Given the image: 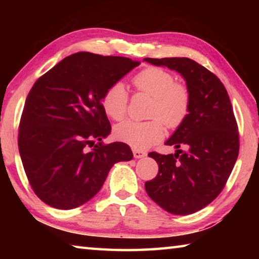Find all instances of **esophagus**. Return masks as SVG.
<instances>
[{
	"label": "esophagus",
	"instance_id": "obj_1",
	"mask_svg": "<svg viewBox=\"0 0 259 259\" xmlns=\"http://www.w3.org/2000/svg\"><path fill=\"white\" fill-rule=\"evenodd\" d=\"M133 153H134V156L135 159H142V157L146 156V153L140 151V150H133Z\"/></svg>",
	"mask_w": 259,
	"mask_h": 259
}]
</instances>
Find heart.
I'll return each instance as SVG.
<instances>
[{"instance_id":"obj_1","label":"heart","mask_w":259,"mask_h":259,"mask_svg":"<svg viewBox=\"0 0 259 259\" xmlns=\"http://www.w3.org/2000/svg\"><path fill=\"white\" fill-rule=\"evenodd\" d=\"M139 91L153 97L150 121L126 120L117 124L114 135L122 143L136 148L155 145L164 137V125L176 128L186 119L190 111L191 96L187 87L177 83L171 73L163 68L150 67L134 77ZM129 103V94L122 82H115L105 91L102 106L106 115L115 121L123 119Z\"/></svg>"}]
</instances>
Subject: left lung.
Returning a JSON list of instances; mask_svg holds the SVG:
<instances>
[{"mask_svg": "<svg viewBox=\"0 0 259 259\" xmlns=\"http://www.w3.org/2000/svg\"><path fill=\"white\" fill-rule=\"evenodd\" d=\"M144 60L178 72L191 96L186 119L165 142L176 153L148 154L159 164V172L145 183V190L165 211L183 216L196 212L219 195L239 155L238 124L229 94L213 73L190 58Z\"/></svg>", "mask_w": 259, "mask_h": 259, "instance_id": "1", "label": "left lung"}]
</instances>
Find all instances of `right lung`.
Returning a JSON list of instances; mask_svg holds the SVG:
<instances>
[{"mask_svg":"<svg viewBox=\"0 0 259 259\" xmlns=\"http://www.w3.org/2000/svg\"><path fill=\"white\" fill-rule=\"evenodd\" d=\"M139 64L77 52L34 83L21 114L18 147L26 176L43 202L63 210L80 207L97 194L116 162L133 159L126 144H103L112 128L102 99Z\"/></svg>","mask_w":259,"mask_h":259,"instance_id":"obj_1","label":"right lung"}]
</instances>
